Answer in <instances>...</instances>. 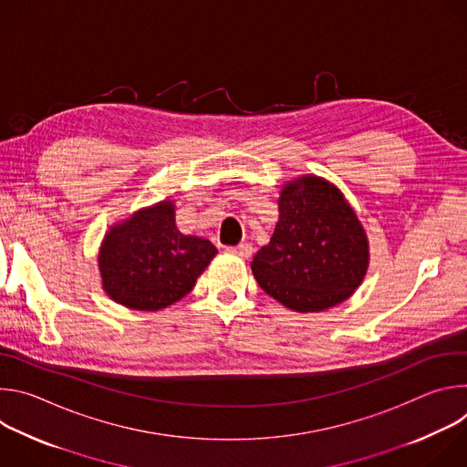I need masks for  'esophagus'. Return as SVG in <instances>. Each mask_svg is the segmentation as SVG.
<instances>
[{"instance_id": "obj_1", "label": "esophagus", "mask_w": 467, "mask_h": 467, "mask_svg": "<svg viewBox=\"0 0 467 467\" xmlns=\"http://www.w3.org/2000/svg\"><path fill=\"white\" fill-rule=\"evenodd\" d=\"M229 253H233V254H236V256H242V258H249L251 253H253V245L247 244V242H244V244H240V245H236V247H229Z\"/></svg>"}]
</instances>
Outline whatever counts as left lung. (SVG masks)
<instances>
[{
  "label": "left lung",
  "instance_id": "8db88e82",
  "mask_svg": "<svg viewBox=\"0 0 467 467\" xmlns=\"http://www.w3.org/2000/svg\"><path fill=\"white\" fill-rule=\"evenodd\" d=\"M369 244L344 193L328 181L303 175L286 182L279 222L251 262L258 286L296 312L340 305L364 281Z\"/></svg>",
  "mask_w": 467,
  "mask_h": 467
}]
</instances>
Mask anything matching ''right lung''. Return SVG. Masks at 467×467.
I'll use <instances>...</instances> for the list:
<instances>
[{
	"mask_svg": "<svg viewBox=\"0 0 467 467\" xmlns=\"http://www.w3.org/2000/svg\"><path fill=\"white\" fill-rule=\"evenodd\" d=\"M218 249L175 225L170 199L116 223L103 238L98 264L105 294L132 310H161L182 299Z\"/></svg>",
	"mask_w": 467,
	"mask_h": 467,
	"instance_id": "1",
	"label": "right lung"
}]
</instances>
